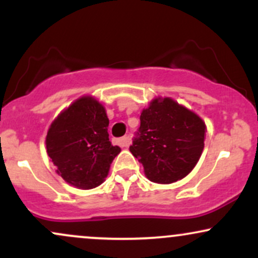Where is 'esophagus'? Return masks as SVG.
<instances>
[{
  "instance_id": "34e87169",
  "label": "esophagus",
  "mask_w": 258,
  "mask_h": 258,
  "mask_svg": "<svg viewBox=\"0 0 258 258\" xmlns=\"http://www.w3.org/2000/svg\"><path fill=\"white\" fill-rule=\"evenodd\" d=\"M116 144L117 146H120V147H127L130 144V137H127V136H125V137H121V138H119V139H116Z\"/></svg>"
}]
</instances>
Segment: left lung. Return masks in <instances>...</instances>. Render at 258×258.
<instances>
[{"mask_svg": "<svg viewBox=\"0 0 258 258\" xmlns=\"http://www.w3.org/2000/svg\"><path fill=\"white\" fill-rule=\"evenodd\" d=\"M205 122L171 98H156L141 114L130 152L147 178L168 184L193 170L204 149Z\"/></svg>", "mask_w": 258, "mask_h": 258, "instance_id": "1", "label": "left lung"}]
</instances>
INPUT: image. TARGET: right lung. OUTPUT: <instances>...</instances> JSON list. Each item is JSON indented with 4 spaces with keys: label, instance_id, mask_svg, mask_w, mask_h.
<instances>
[{
    "label": "right lung",
    "instance_id": "right-lung-1",
    "mask_svg": "<svg viewBox=\"0 0 258 258\" xmlns=\"http://www.w3.org/2000/svg\"><path fill=\"white\" fill-rule=\"evenodd\" d=\"M104 106L93 97H82L58 115L47 132V154L65 182L79 189L104 182L110 164L121 152L112 146Z\"/></svg>",
    "mask_w": 258,
    "mask_h": 258
}]
</instances>
